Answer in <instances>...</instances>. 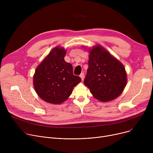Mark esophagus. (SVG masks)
I'll return each mask as SVG.
<instances>
[{
	"label": "esophagus",
	"instance_id": "obj_1",
	"mask_svg": "<svg viewBox=\"0 0 153 153\" xmlns=\"http://www.w3.org/2000/svg\"><path fill=\"white\" fill-rule=\"evenodd\" d=\"M80 77L81 78L82 81H83V80H84V74L83 73V72H82V73H81V74H80Z\"/></svg>",
	"mask_w": 153,
	"mask_h": 153
}]
</instances>
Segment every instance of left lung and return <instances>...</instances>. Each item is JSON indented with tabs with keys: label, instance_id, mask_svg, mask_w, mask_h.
<instances>
[{
	"label": "left lung",
	"instance_id": "left-lung-1",
	"mask_svg": "<svg viewBox=\"0 0 153 153\" xmlns=\"http://www.w3.org/2000/svg\"><path fill=\"white\" fill-rule=\"evenodd\" d=\"M89 68L84 84L101 102L113 100L121 95L127 78L123 64L100 45L89 50Z\"/></svg>",
	"mask_w": 153,
	"mask_h": 153
}]
</instances>
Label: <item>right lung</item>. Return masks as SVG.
Segmentation results:
<instances>
[{
  "label": "right lung",
  "instance_id": "right-lung-1",
  "mask_svg": "<svg viewBox=\"0 0 153 153\" xmlns=\"http://www.w3.org/2000/svg\"><path fill=\"white\" fill-rule=\"evenodd\" d=\"M66 53L63 48L55 47L36 69L33 76L35 90L46 102L62 103L81 81L79 76L73 74L72 64L64 61Z\"/></svg>",
  "mask_w": 153,
  "mask_h": 153
}]
</instances>
